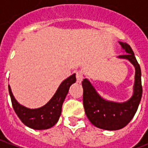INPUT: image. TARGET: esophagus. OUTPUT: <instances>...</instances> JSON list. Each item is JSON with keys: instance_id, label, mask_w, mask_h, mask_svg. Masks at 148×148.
Returning <instances> with one entry per match:
<instances>
[{"instance_id": "34e87169", "label": "esophagus", "mask_w": 148, "mask_h": 148, "mask_svg": "<svg viewBox=\"0 0 148 148\" xmlns=\"http://www.w3.org/2000/svg\"><path fill=\"white\" fill-rule=\"evenodd\" d=\"M76 78H77V83H81V82H82L83 77H82V74L81 72H79V71L76 73Z\"/></svg>"}]
</instances>
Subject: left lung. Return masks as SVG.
<instances>
[{
    "label": "left lung",
    "mask_w": 148,
    "mask_h": 148,
    "mask_svg": "<svg viewBox=\"0 0 148 148\" xmlns=\"http://www.w3.org/2000/svg\"><path fill=\"white\" fill-rule=\"evenodd\" d=\"M119 42L126 54L119 55L118 58L128 60L136 70L133 94L130 99L123 103L107 101L100 96L87 78H84L82 82L83 106L87 117L94 126L105 130H119L125 127L136 114L143 93L141 70L133 51L126 42Z\"/></svg>",
    "instance_id": "1"
}]
</instances>
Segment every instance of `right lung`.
<instances>
[{"label": "right lung", "instance_id": "1", "mask_svg": "<svg viewBox=\"0 0 148 148\" xmlns=\"http://www.w3.org/2000/svg\"><path fill=\"white\" fill-rule=\"evenodd\" d=\"M75 82L76 77L75 74H74L60 84L54 96L45 106L32 109L26 108L25 106L19 104L15 99L11 88L8 86L9 95L15 112L26 126L32 129L43 130L53 127L60 117L62 106L67 95L69 89Z\"/></svg>", "mask_w": 148, "mask_h": 148}]
</instances>
